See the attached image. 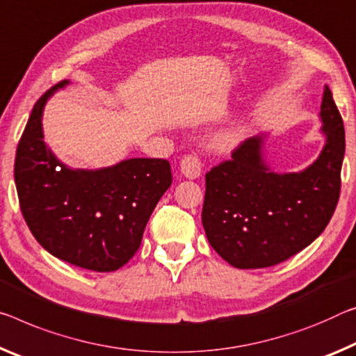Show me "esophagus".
<instances>
[{"mask_svg":"<svg viewBox=\"0 0 356 356\" xmlns=\"http://www.w3.org/2000/svg\"><path fill=\"white\" fill-rule=\"evenodd\" d=\"M180 171L187 179H196L201 176V171H202V161L200 155L196 154H190V155H185L182 158V161H180Z\"/></svg>","mask_w":356,"mask_h":356,"instance_id":"obj_1","label":"esophagus"}]
</instances>
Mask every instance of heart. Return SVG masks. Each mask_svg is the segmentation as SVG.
<instances>
[{
	"label": "heart",
	"instance_id": "1",
	"mask_svg": "<svg viewBox=\"0 0 356 356\" xmlns=\"http://www.w3.org/2000/svg\"><path fill=\"white\" fill-rule=\"evenodd\" d=\"M238 136H239V133L238 131H229V133H227L223 136V140L225 143H233L234 139H238Z\"/></svg>",
	"mask_w": 356,
	"mask_h": 356
}]
</instances>
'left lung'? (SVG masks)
<instances>
[{
  "label": "left lung",
  "instance_id": "obj_1",
  "mask_svg": "<svg viewBox=\"0 0 356 356\" xmlns=\"http://www.w3.org/2000/svg\"><path fill=\"white\" fill-rule=\"evenodd\" d=\"M320 118L326 144L301 172L277 174L264 165L263 138L241 143L206 174L202 227L209 244L239 269L279 264L323 233L341 193L346 133L325 86Z\"/></svg>",
  "mask_w": 356,
  "mask_h": 356
}]
</instances>
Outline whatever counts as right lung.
I'll return each mask as SVG.
<instances>
[{
  "mask_svg": "<svg viewBox=\"0 0 356 356\" xmlns=\"http://www.w3.org/2000/svg\"><path fill=\"white\" fill-rule=\"evenodd\" d=\"M61 81L36 101L17 145L20 211L36 241L74 266L111 273L138 252L156 202L172 182L163 158H129L86 171L56 160L44 143L42 109Z\"/></svg>",
  "mask_w": 356,
  "mask_h": 356,
  "instance_id": "right-lung-1",
  "label": "right lung"
}]
</instances>
